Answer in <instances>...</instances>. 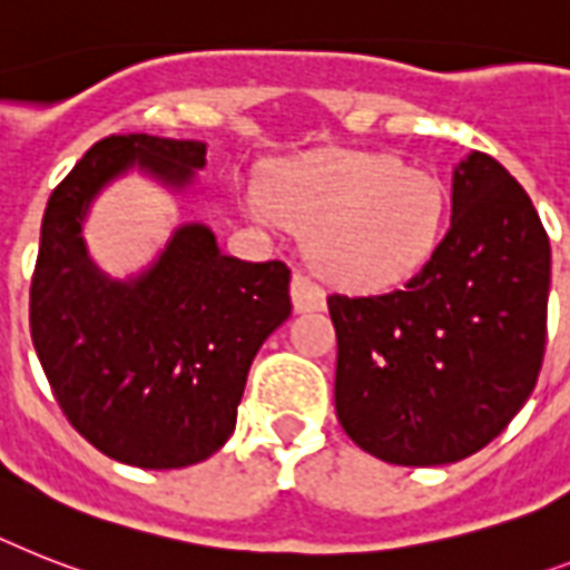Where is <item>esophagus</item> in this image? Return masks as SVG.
<instances>
[{
  "mask_svg": "<svg viewBox=\"0 0 570 570\" xmlns=\"http://www.w3.org/2000/svg\"><path fill=\"white\" fill-rule=\"evenodd\" d=\"M289 293H293L295 313H316V309H325L327 304L325 289H322L313 277L304 275V272H295Z\"/></svg>",
  "mask_w": 570,
  "mask_h": 570,
  "instance_id": "esophagus-1",
  "label": "esophagus"
}]
</instances>
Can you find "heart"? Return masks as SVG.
<instances>
[{
  "label": "heart",
  "mask_w": 570,
  "mask_h": 570,
  "mask_svg": "<svg viewBox=\"0 0 570 570\" xmlns=\"http://www.w3.org/2000/svg\"><path fill=\"white\" fill-rule=\"evenodd\" d=\"M272 202L286 222L309 230L313 266L357 293L413 277L430 261L445 222V193L433 175L363 151H331L286 166ZM248 205L257 216H272L263 196H248Z\"/></svg>",
  "instance_id": "1"
}]
</instances>
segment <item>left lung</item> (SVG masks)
I'll return each instance as SVG.
<instances>
[{"label": "left lung", "instance_id": "obj_1", "mask_svg": "<svg viewBox=\"0 0 570 570\" xmlns=\"http://www.w3.org/2000/svg\"><path fill=\"white\" fill-rule=\"evenodd\" d=\"M550 243L494 157L453 166L451 228L401 289L331 295L336 415L363 451L448 465L501 433L539 381Z\"/></svg>", "mask_w": 570, "mask_h": 570}]
</instances>
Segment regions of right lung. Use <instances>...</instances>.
<instances>
[{"label": "right lung", "mask_w": 570, "mask_h": 570, "mask_svg": "<svg viewBox=\"0 0 570 570\" xmlns=\"http://www.w3.org/2000/svg\"><path fill=\"white\" fill-rule=\"evenodd\" d=\"M205 155L198 140L105 137L43 213L31 277L37 357L69 424L137 469H184L219 451L254 354L293 313L286 263L222 254L202 222L180 225L131 277H110L87 252V213L110 180L137 169L184 193Z\"/></svg>", "instance_id": "obj_1"}]
</instances>
